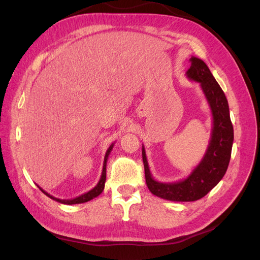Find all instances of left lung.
<instances>
[{
	"label": "left lung",
	"mask_w": 260,
	"mask_h": 260,
	"mask_svg": "<svg viewBox=\"0 0 260 260\" xmlns=\"http://www.w3.org/2000/svg\"><path fill=\"white\" fill-rule=\"evenodd\" d=\"M186 72L188 79L200 82L212 114V131L207 151L191 175L174 183L156 181L148 168L145 149L142 157L148 190L160 199L172 202H194L204 198L221 180L229 166L233 144V125L228 101L222 89L202 59L191 57Z\"/></svg>",
	"instance_id": "8db88e82"
}]
</instances>
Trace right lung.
<instances>
[{"label": "right lung", "mask_w": 260, "mask_h": 260, "mask_svg": "<svg viewBox=\"0 0 260 260\" xmlns=\"http://www.w3.org/2000/svg\"><path fill=\"white\" fill-rule=\"evenodd\" d=\"M113 146L114 144H112L111 146L108 147L107 152L105 154V157H104V164H103V171H102V176H101V179L99 181V183L95 185V187H93L91 191L86 192L80 196H78V198L76 199H73V200H59V199H56L54 198V196L50 195L49 193H46L44 190H42V188L39 186V188L46 195L49 196L50 199L56 201L58 203H61V204H66V205H73V204H81V203H85V202H89L91 200H93L94 198H96V196H99L102 192H103L104 190V186H105V181H106V164H107V158L109 154H111V151L113 149Z\"/></svg>", "instance_id": "obj_1"}]
</instances>
